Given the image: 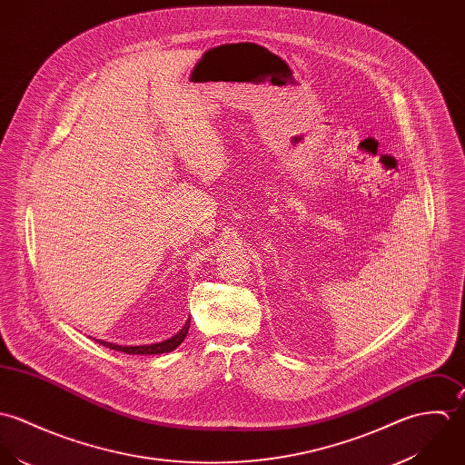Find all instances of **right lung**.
Wrapping results in <instances>:
<instances>
[{
    "label": "right lung",
    "instance_id": "add662e5",
    "mask_svg": "<svg viewBox=\"0 0 465 465\" xmlns=\"http://www.w3.org/2000/svg\"><path fill=\"white\" fill-rule=\"evenodd\" d=\"M188 327H190V320L186 322L185 327L176 334L173 336L171 340H165L162 343H153V345H138V347H122V345H114V343H107V341H100L96 340L100 345L104 347H109L113 351H118V352H125V354H163V352H171L174 351L178 345L183 343L185 340L186 332H188Z\"/></svg>",
    "mask_w": 465,
    "mask_h": 465
}]
</instances>
